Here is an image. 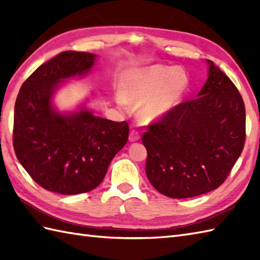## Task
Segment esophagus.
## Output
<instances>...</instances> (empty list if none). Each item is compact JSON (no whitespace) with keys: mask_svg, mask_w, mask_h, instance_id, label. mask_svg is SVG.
<instances>
[{"mask_svg":"<svg viewBox=\"0 0 260 260\" xmlns=\"http://www.w3.org/2000/svg\"><path fill=\"white\" fill-rule=\"evenodd\" d=\"M140 137H141V134H140L139 131H136V129L131 131V133H129V141H131V142L139 141Z\"/></svg>","mask_w":260,"mask_h":260,"instance_id":"34e87169","label":"esophagus"}]
</instances>
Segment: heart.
<instances>
[{
    "label": "heart",
    "instance_id": "heart-1",
    "mask_svg": "<svg viewBox=\"0 0 260 260\" xmlns=\"http://www.w3.org/2000/svg\"><path fill=\"white\" fill-rule=\"evenodd\" d=\"M187 84L189 78L183 69L152 66L127 74L121 84V92L116 95V102L124 109L128 107L129 102L142 103V117L154 119L178 103Z\"/></svg>",
    "mask_w": 260,
    "mask_h": 260
}]
</instances>
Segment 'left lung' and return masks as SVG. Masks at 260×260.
Segmentation results:
<instances>
[{"mask_svg": "<svg viewBox=\"0 0 260 260\" xmlns=\"http://www.w3.org/2000/svg\"><path fill=\"white\" fill-rule=\"evenodd\" d=\"M198 96L171 108L142 136L146 176L162 194L184 199L215 190L228 178L246 140L240 92L211 60Z\"/></svg>", "mask_w": 260, "mask_h": 260, "instance_id": "obj_1", "label": "left lung"}]
</instances>
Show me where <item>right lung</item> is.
Segmentation results:
<instances>
[{"label":"right lung","mask_w":260,"mask_h":260,"mask_svg":"<svg viewBox=\"0 0 260 260\" xmlns=\"http://www.w3.org/2000/svg\"><path fill=\"white\" fill-rule=\"evenodd\" d=\"M95 60L89 52L59 53L23 82L16 97L15 155L33 181L48 191L71 196L93 190L128 140L127 121L98 117L85 108L60 114L52 107L61 80L85 76Z\"/></svg>","instance_id":"add662e5"}]
</instances>
